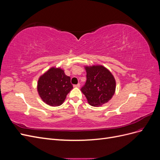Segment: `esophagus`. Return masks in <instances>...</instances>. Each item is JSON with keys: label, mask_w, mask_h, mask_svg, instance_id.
Returning a JSON list of instances; mask_svg holds the SVG:
<instances>
[{"label": "esophagus", "mask_w": 160, "mask_h": 160, "mask_svg": "<svg viewBox=\"0 0 160 160\" xmlns=\"http://www.w3.org/2000/svg\"><path fill=\"white\" fill-rule=\"evenodd\" d=\"M74 87H75V88H79V87H80V84L78 83L77 85H75Z\"/></svg>", "instance_id": "1"}]
</instances>
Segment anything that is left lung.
I'll list each match as a JSON object with an SVG mask.
<instances>
[{"mask_svg":"<svg viewBox=\"0 0 160 160\" xmlns=\"http://www.w3.org/2000/svg\"><path fill=\"white\" fill-rule=\"evenodd\" d=\"M87 81L81 91L89 105L99 107L113 98L116 88L112 73L103 65L85 66Z\"/></svg>","mask_w":160,"mask_h":160,"instance_id":"8db88e82","label":"left lung"}]
</instances>
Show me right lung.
<instances>
[{
    "mask_svg": "<svg viewBox=\"0 0 160 160\" xmlns=\"http://www.w3.org/2000/svg\"><path fill=\"white\" fill-rule=\"evenodd\" d=\"M72 88L70 77L65 74L64 70L54 67L42 75L37 83L40 98L43 102L52 107L62 104Z\"/></svg>",
    "mask_w": 160,
    "mask_h": 160,
    "instance_id": "right-lung-1",
    "label": "right lung"
}]
</instances>
